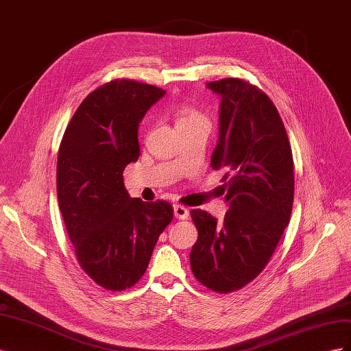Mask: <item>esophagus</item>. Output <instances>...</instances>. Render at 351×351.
<instances>
[{"label":"esophagus","instance_id":"esophagus-1","mask_svg":"<svg viewBox=\"0 0 351 351\" xmlns=\"http://www.w3.org/2000/svg\"><path fill=\"white\" fill-rule=\"evenodd\" d=\"M190 215V212L186 206L182 205H174V217L177 219H187Z\"/></svg>","mask_w":351,"mask_h":351}]
</instances>
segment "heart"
<instances>
[{
	"mask_svg": "<svg viewBox=\"0 0 351 351\" xmlns=\"http://www.w3.org/2000/svg\"><path fill=\"white\" fill-rule=\"evenodd\" d=\"M176 119V127L177 125H183V124H190V123H197V121H206L205 115L199 112L195 107L189 104H183L176 110L174 114Z\"/></svg>",
	"mask_w": 351,
	"mask_h": 351,
	"instance_id": "obj_1",
	"label": "heart"
}]
</instances>
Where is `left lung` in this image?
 Returning a JSON list of instances; mask_svg holds the SVG:
<instances>
[{"mask_svg":"<svg viewBox=\"0 0 351 351\" xmlns=\"http://www.w3.org/2000/svg\"><path fill=\"white\" fill-rule=\"evenodd\" d=\"M206 88L221 97L210 167L226 171L228 210L222 222L206 210L190 212L199 232L190 267L208 289L230 293L267 267L290 222L294 167L289 136L268 95L240 79Z\"/></svg>","mask_w":351,"mask_h":351,"instance_id":"1","label":"left lung"}]
</instances>
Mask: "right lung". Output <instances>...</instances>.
I'll return each mask as SVG.
<instances>
[{"label": "right lung", "instance_id": "obj_1", "mask_svg": "<svg viewBox=\"0 0 351 351\" xmlns=\"http://www.w3.org/2000/svg\"><path fill=\"white\" fill-rule=\"evenodd\" d=\"M165 90L112 80L90 92L62 136L58 206L82 269L107 290L142 278L159 234L173 219L164 200L130 197L123 171L141 155L139 123Z\"/></svg>", "mask_w": 351, "mask_h": 351}]
</instances>
